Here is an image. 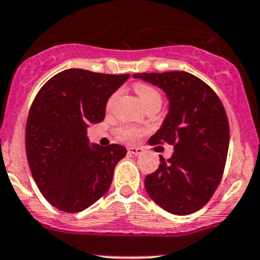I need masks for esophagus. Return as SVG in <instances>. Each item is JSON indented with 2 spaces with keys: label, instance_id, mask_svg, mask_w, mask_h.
Masks as SVG:
<instances>
[{
  "label": "esophagus",
  "instance_id": "obj_1",
  "mask_svg": "<svg viewBox=\"0 0 260 260\" xmlns=\"http://www.w3.org/2000/svg\"><path fill=\"white\" fill-rule=\"evenodd\" d=\"M129 153L134 154V155H140V154L143 153V149L136 148V146H131V148H129Z\"/></svg>",
  "mask_w": 260,
  "mask_h": 260
}]
</instances>
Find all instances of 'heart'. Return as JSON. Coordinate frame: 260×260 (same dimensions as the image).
<instances>
[{
  "instance_id": "heart-1",
  "label": "heart",
  "mask_w": 260,
  "mask_h": 260,
  "mask_svg": "<svg viewBox=\"0 0 260 260\" xmlns=\"http://www.w3.org/2000/svg\"><path fill=\"white\" fill-rule=\"evenodd\" d=\"M136 92H138L139 97H140V100L143 101V104L145 105V106H148V105L153 101H161L160 93L158 92V89L149 86V84L138 83L136 84ZM116 93H114L110 97L106 105L107 109H111V107L114 106L115 101H116ZM117 135H119V138L121 139V140L135 141L136 139L139 138V135H140V133H139L138 129H135V127L133 126H121L117 130Z\"/></svg>"
}]
</instances>
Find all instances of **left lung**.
Here are the masks:
<instances>
[{"instance_id": "1", "label": "left lung", "mask_w": 260, "mask_h": 260, "mask_svg": "<svg viewBox=\"0 0 260 260\" xmlns=\"http://www.w3.org/2000/svg\"><path fill=\"white\" fill-rule=\"evenodd\" d=\"M158 86L169 100L161 127L149 140L171 144L173 155L145 177L150 199L173 215H189L205 206L222 178L229 150L228 116L214 89L187 72L136 73Z\"/></svg>"}]
</instances>
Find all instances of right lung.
Listing matches in <instances>:
<instances>
[{"label": "right lung", "instance_id": "right-lung-1", "mask_svg": "<svg viewBox=\"0 0 260 260\" xmlns=\"http://www.w3.org/2000/svg\"><path fill=\"white\" fill-rule=\"evenodd\" d=\"M129 77L66 69L38 92L25 131L27 161L43 196L60 211H83L109 191L126 148L89 145L87 127L105 119L107 100Z\"/></svg>", "mask_w": 260, "mask_h": 260}]
</instances>
